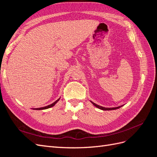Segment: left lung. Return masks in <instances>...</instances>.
<instances>
[{"instance_id":"8db88e82","label":"left lung","mask_w":157,"mask_h":157,"mask_svg":"<svg viewBox=\"0 0 157 157\" xmlns=\"http://www.w3.org/2000/svg\"><path fill=\"white\" fill-rule=\"evenodd\" d=\"M92 103L93 104V105L94 106H96V107L99 108V109H101V110H103V111H109V110H115V109H119L120 107H121L122 106H119V107H112V108H106V107H101V106H99L98 105H97V104L94 103V102L91 101Z\"/></svg>"}]
</instances>
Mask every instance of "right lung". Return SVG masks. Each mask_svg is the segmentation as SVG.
<instances>
[{
    "label": "right lung",
    "mask_w": 157,
    "mask_h": 157,
    "mask_svg": "<svg viewBox=\"0 0 157 157\" xmlns=\"http://www.w3.org/2000/svg\"><path fill=\"white\" fill-rule=\"evenodd\" d=\"M59 98L58 99V100H56L55 102H54L53 103L50 104V105H48V106H46V107H40V108H36V109H36V110H42V109H46L50 108V107H52L54 106L55 104L59 101Z\"/></svg>",
    "instance_id": "right-lung-1"
}]
</instances>
